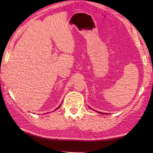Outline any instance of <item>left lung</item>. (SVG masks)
<instances>
[{
	"instance_id": "1",
	"label": "left lung",
	"mask_w": 153,
	"mask_h": 153,
	"mask_svg": "<svg viewBox=\"0 0 153 153\" xmlns=\"http://www.w3.org/2000/svg\"><path fill=\"white\" fill-rule=\"evenodd\" d=\"M99 113H100V112H99Z\"/></svg>"
}]
</instances>
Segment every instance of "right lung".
I'll use <instances>...</instances> for the list:
<instances>
[{
  "instance_id": "add662e5",
  "label": "right lung",
  "mask_w": 153,
  "mask_h": 153,
  "mask_svg": "<svg viewBox=\"0 0 153 153\" xmlns=\"http://www.w3.org/2000/svg\"><path fill=\"white\" fill-rule=\"evenodd\" d=\"M60 106H58V108H56V110H57V109H58V108H60Z\"/></svg>"
}]
</instances>
